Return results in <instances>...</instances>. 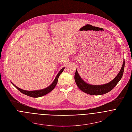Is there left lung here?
I'll return each mask as SVG.
<instances>
[{
    "label": "left lung",
    "instance_id": "8db88e82",
    "mask_svg": "<svg viewBox=\"0 0 132 132\" xmlns=\"http://www.w3.org/2000/svg\"><path fill=\"white\" fill-rule=\"evenodd\" d=\"M124 68L125 59H123V62L121 70L117 75L111 81L103 85H91L86 83L80 77L76 69L74 77L76 83L80 90L87 94L95 95L105 94L112 90L120 80L123 75Z\"/></svg>",
    "mask_w": 132,
    "mask_h": 132
}]
</instances>
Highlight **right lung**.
<instances>
[{"mask_svg": "<svg viewBox=\"0 0 132 132\" xmlns=\"http://www.w3.org/2000/svg\"><path fill=\"white\" fill-rule=\"evenodd\" d=\"M64 68H62V69H61V70L59 71V72L58 73V74L57 75L54 80L53 81V82H52V83L48 87L44 88L43 89H41V90H33V91H27V90H25L23 89H22L21 88H20L19 87H18L17 86H16L15 85H14L12 82H11L12 83V84L18 89L19 91L22 93L23 94L27 95L28 96L32 97H40L42 96L43 95H45L46 94L49 93L50 92H51L54 88V87L56 86L57 83V81H58V78L59 77L60 75L62 73V72H63V71L64 70Z\"/></svg>", "mask_w": 132, "mask_h": 132, "instance_id": "obj_1", "label": "right lung"}]
</instances>
